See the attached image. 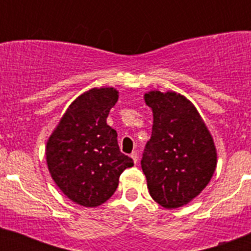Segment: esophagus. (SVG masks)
Listing matches in <instances>:
<instances>
[{"label":"esophagus","instance_id":"34e87169","mask_svg":"<svg viewBox=\"0 0 251 251\" xmlns=\"http://www.w3.org/2000/svg\"><path fill=\"white\" fill-rule=\"evenodd\" d=\"M130 157H132V159H133V162H134V163H137V162H138V153H137V152H132Z\"/></svg>","mask_w":251,"mask_h":251}]
</instances>
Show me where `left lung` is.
Listing matches in <instances>:
<instances>
[{"instance_id": "8db88e82", "label": "left lung", "mask_w": 251, "mask_h": 251, "mask_svg": "<svg viewBox=\"0 0 251 251\" xmlns=\"http://www.w3.org/2000/svg\"><path fill=\"white\" fill-rule=\"evenodd\" d=\"M152 137L141 165L150 195L166 208L188 203L210 182L216 168V148L197 109L175 92H150Z\"/></svg>"}]
</instances>
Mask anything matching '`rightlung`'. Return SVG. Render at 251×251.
Here are the masks:
<instances>
[{
    "instance_id": "add662e5",
    "label": "right lung",
    "mask_w": 251,
    "mask_h": 251,
    "mask_svg": "<svg viewBox=\"0 0 251 251\" xmlns=\"http://www.w3.org/2000/svg\"><path fill=\"white\" fill-rule=\"evenodd\" d=\"M117 100L114 88H94L77 97L46 145L52 179L64 195L85 207L110 199L122 172L134 165L121 152L118 134L106 124Z\"/></svg>"
}]
</instances>
